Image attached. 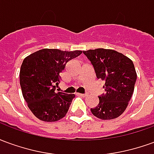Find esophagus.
Wrapping results in <instances>:
<instances>
[{"label":"esophagus","mask_w":154,"mask_h":154,"mask_svg":"<svg viewBox=\"0 0 154 154\" xmlns=\"http://www.w3.org/2000/svg\"><path fill=\"white\" fill-rule=\"evenodd\" d=\"M77 96H79V97H87V94L77 93Z\"/></svg>","instance_id":"1"}]
</instances>
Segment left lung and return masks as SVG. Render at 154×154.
I'll return each mask as SVG.
<instances>
[{
  "mask_svg": "<svg viewBox=\"0 0 154 154\" xmlns=\"http://www.w3.org/2000/svg\"><path fill=\"white\" fill-rule=\"evenodd\" d=\"M83 54L91 62L97 78L105 82L106 94L98 97V106L91 111L100 119H116L126 110L134 92L137 79L134 65L113 49H90Z\"/></svg>",
  "mask_w": 154,
  "mask_h": 154,
  "instance_id": "8db88e82",
  "label": "left lung"
}]
</instances>
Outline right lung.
<instances>
[{"instance_id":"1","label":"right lung","mask_w":154,"mask_h":154,"mask_svg":"<svg viewBox=\"0 0 154 154\" xmlns=\"http://www.w3.org/2000/svg\"><path fill=\"white\" fill-rule=\"evenodd\" d=\"M82 51L44 48L25 57L20 71V84L27 106L38 119L54 122L67 113L74 94L56 91L59 74L66 64Z\"/></svg>"}]
</instances>
